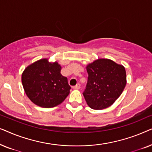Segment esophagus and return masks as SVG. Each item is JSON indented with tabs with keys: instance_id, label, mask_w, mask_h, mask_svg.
I'll use <instances>...</instances> for the list:
<instances>
[{
	"instance_id": "esophagus-1",
	"label": "esophagus",
	"mask_w": 152,
	"mask_h": 152,
	"mask_svg": "<svg viewBox=\"0 0 152 152\" xmlns=\"http://www.w3.org/2000/svg\"><path fill=\"white\" fill-rule=\"evenodd\" d=\"M72 88H73V89H80V84L78 83V84H77L75 86H74L73 87H72Z\"/></svg>"
}]
</instances>
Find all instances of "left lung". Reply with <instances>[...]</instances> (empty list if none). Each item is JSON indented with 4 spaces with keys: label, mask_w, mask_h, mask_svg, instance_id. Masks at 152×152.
<instances>
[{
    "label": "left lung",
    "mask_w": 152,
    "mask_h": 152,
    "mask_svg": "<svg viewBox=\"0 0 152 152\" xmlns=\"http://www.w3.org/2000/svg\"><path fill=\"white\" fill-rule=\"evenodd\" d=\"M86 68L88 77L83 95L87 104L96 110L111 106L125 88V68L109 59L95 60Z\"/></svg>",
    "instance_id": "8db88e82"
}]
</instances>
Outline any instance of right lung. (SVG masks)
Returning <instances> with one entry per match:
<instances>
[{
	"label": "right lung",
	"instance_id": "right-lung-1",
	"mask_svg": "<svg viewBox=\"0 0 152 152\" xmlns=\"http://www.w3.org/2000/svg\"><path fill=\"white\" fill-rule=\"evenodd\" d=\"M61 66L57 61L43 58L27 66L21 82L25 93L34 104L43 108L58 106L69 95L68 80L61 74Z\"/></svg>",
	"mask_w": 152,
	"mask_h": 152
}]
</instances>
